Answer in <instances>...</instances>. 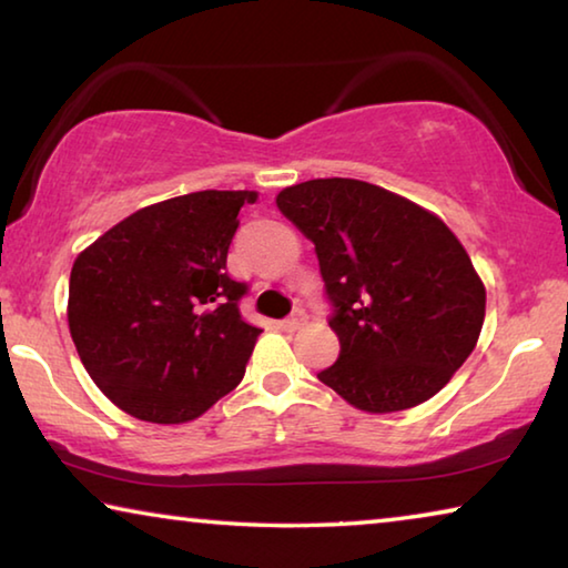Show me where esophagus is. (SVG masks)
Here are the masks:
<instances>
[{
	"mask_svg": "<svg viewBox=\"0 0 568 568\" xmlns=\"http://www.w3.org/2000/svg\"><path fill=\"white\" fill-rule=\"evenodd\" d=\"M305 321H307L305 313H295V315H291V318H287V321L283 323V328L291 331V333H293V331H301L303 325H305Z\"/></svg>",
	"mask_w": 568,
	"mask_h": 568,
	"instance_id": "34e87169",
	"label": "esophagus"
}]
</instances>
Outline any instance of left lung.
<instances>
[{
    "label": "left lung",
    "mask_w": 568,
    "mask_h": 568,
    "mask_svg": "<svg viewBox=\"0 0 568 568\" xmlns=\"http://www.w3.org/2000/svg\"><path fill=\"white\" fill-rule=\"evenodd\" d=\"M277 210L315 245L341 353L318 373L353 408L434 398L476 348L486 287L436 213L363 180H307Z\"/></svg>",
    "instance_id": "1"
}]
</instances>
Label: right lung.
<instances>
[{"label": "right lung", "mask_w": 568, "mask_h": 568, "mask_svg": "<svg viewBox=\"0 0 568 568\" xmlns=\"http://www.w3.org/2000/svg\"><path fill=\"white\" fill-rule=\"evenodd\" d=\"M255 190H200L110 227L72 265L67 323L90 378L120 410L162 423L203 416L245 376L263 331L240 318L225 273Z\"/></svg>", "instance_id": "obj_1"}]
</instances>
